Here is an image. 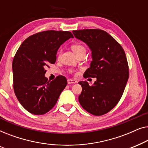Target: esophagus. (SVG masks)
Wrapping results in <instances>:
<instances>
[{
  "mask_svg": "<svg viewBox=\"0 0 148 148\" xmlns=\"http://www.w3.org/2000/svg\"><path fill=\"white\" fill-rule=\"evenodd\" d=\"M67 83H68V84H76V83H77V82L76 80L69 79L67 80Z\"/></svg>",
  "mask_w": 148,
  "mask_h": 148,
  "instance_id": "obj_1",
  "label": "esophagus"
}]
</instances>
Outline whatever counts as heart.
<instances>
[{"label": "heart", "instance_id": "obj_1", "mask_svg": "<svg viewBox=\"0 0 148 148\" xmlns=\"http://www.w3.org/2000/svg\"><path fill=\"white\" fill-rule=\"evenodd\" d=\"M71 49L73 50L74 53L76 54V56L81 53H86V48H85V46L83 44L80 43H75L73 44L71 46ZM61 50H60L59 52H58V55L61 54Z\"/></svg>", "mask_w": 148, "mask_h": 148}]
</instances>
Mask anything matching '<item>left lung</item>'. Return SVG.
Masks as SVG:
<instances>
[{"label": "left lung", "instance_id": "8db88e82", "mask_svg": "<svg viewBox=\"0 0 148 148\" xmlns=\"http://www.w3.org/2000/svg\"><path fill=\"white\" fill-rule=\"evenodd\" d=\"M73 34L92 51V61L84 77L96 78L92 86L88 82H79L82 87L79 102L90 114L103 115L119 102L128 81L129 66L125 51L116 40L103 30H75Z\"/></svg>", "mask_w": 148, "mask_h": 148}]
</instances>
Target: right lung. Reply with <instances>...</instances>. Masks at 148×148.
<instances>
[{"label":"right lung","instance_id":"obj_1","mask_svg":"<svg viewBox=\"0 0 148 148\" xmlns=\"http://www.w3.org/2000/svg\"><path fill=\"white\" fill-rule=\"evenodd\" d=\"M71 38L73 36L67 31L39 32L28 37L16 52L12 64L14 92L32 114L42 115L51 110L67 84L62 75L48 81L45 69L55 63L58 48Z\"/></svg>","mask_w":148,"mask_h":148}]
</instances>
